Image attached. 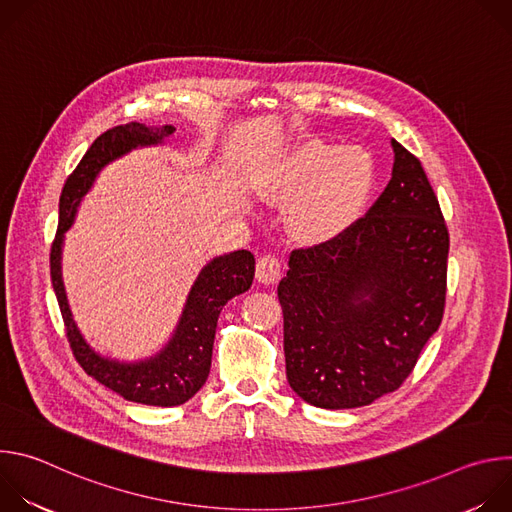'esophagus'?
<instances>
[{
  "instance_id": "esophagus-1",
  "label": "esophagus",
  "mask_w": 512,
  "mask_h": 512,
  "mask_svg": "<svg viewBox=\"0 0 512 512\" xmlns=\"http://www.w3.org/2000/svg\"><path fill=\"white\" fill-rule=\"evenodd\" d=\"M281 277V263L273 255H263L257 261V281L263 285H273Z\"/></svg>"
}]
</instances>
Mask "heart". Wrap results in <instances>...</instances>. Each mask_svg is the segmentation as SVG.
<instances>
[{
	"mask_svg": "<svg viewBox=\"0 0 512 512\" xmlns=\"http://www.w3.org/2000/svg\"><path fill=\"white\" fill-rule=\"evenodd\" d=\"M375 178V162L367 150L312 139L263 168L253 178V190L267 206H289V233L316 245L356 221L371 198Z\"/></svg>",
	"mask_w": 512,
	"mask_h": 512,
	"instance_id": "obj_1",
	"label": "heart"
}]
</instances>
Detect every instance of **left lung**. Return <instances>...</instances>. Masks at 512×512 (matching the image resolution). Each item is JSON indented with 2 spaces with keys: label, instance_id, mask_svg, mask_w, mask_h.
<instances>
[{
  "label": "left lung",
  "instance_id": "8db88e82",
  "mask_svg": "<svg viewBox=\"0 0 512 512\" xmlns=\"http://www.w3.org/2000/svg\"><path fill=\"white\" fill-rule=\"evenodd\" d=\"M391 180L336 239L289 255L279 281L289 387L322 409L393 393L437 332L450 237L421 162L391 139Z\"/></svg>",
  "mask_w": 512,
  "mask_h": 512
}]
</instances>
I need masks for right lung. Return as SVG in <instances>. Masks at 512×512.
Listing matches in <instances>:
<instances>
[{"label": "right lung", "instance_id": "1", "mask_svg": "<svg viewBox=\"0 0 512 512\" xmlns=\"http://www.w3.org/2000/svg\"><path fill=\"white\" fill-rule=\"evenodd\" d=\"M172 125L127 123L105 131L93 141L77 170L62 188L58 231L50 251V277L66 326L72 354L89 377L127 401L156 407H174L192 399L208 379L212 344L221 310L253 283L255 257L251 251H233L210 259L194 279L178 324L168 342L139 360H121L95 350L72 318L62 281L64 235L72 227L83 198L99 174L133 150L158 148L172 137Z\"/></svg>", "mask_w": 512, "mask_h": 512}]
</instances>
